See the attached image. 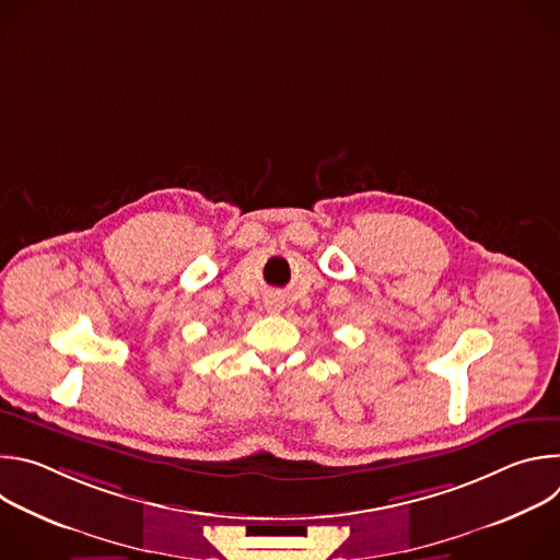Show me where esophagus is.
<instances>
[{
	"instance_id": "esophagus-1",
	"label": "esophagus",
	"mask_w": 560,
	"mask_h": 560,
	"mask_svg": "<svg viewBox=\"0 0 560 560\" xmlns=\"http://www.w3.org/2000/svg\"><path fill=\"white\" fill-rule=\"evenodd\" d=\"M277 307H279L277 303H270V310H277Z\"/></svg>"
}]
</instances>
